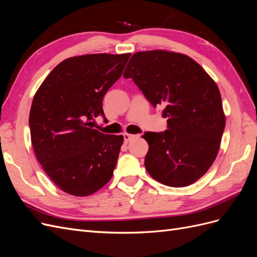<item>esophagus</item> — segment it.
<instances>
[{"label":"esophagus","mask_w":257,"mask_h":257,"mask_svg":"<svg viewBox=\"0 0 257 257\" xmlns=\"http://www.w3.org/2000/svg\"><path fill=\"white\" fill-rule=\"evenodd\" d=\"M123 137H124V142L128 143V142L131 141V139H133V138H135V137H138V135H131V134L125 133V134H123Z\"/></svg>","instance_id":"obj_1"}]
</instances>
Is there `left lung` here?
<instances>
[{
  "mask_svg": "<svg viewBox=\"0 0 257 257\" xmlns=\"http://www.w3.org/2000/svg\"><path fill=\"white\" fill-rule=\"evenodd\" d=\"M153 107H163L165 132H146L145 166L155 180L173 188L203 177L220 149L225 128L220 90L192 58L166 50L139 51L123 74Z\"/></svg>",
  "mask_w": 257,
  "mask_h": 257,
  "instance_id": "obj_1",
  "label": "left lung"
}]
</instances>
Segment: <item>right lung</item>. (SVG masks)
<instances>
[{
    "label": "right lung",
    "mask_w": 257,
    "mask_h": 257,
    "mask_svg": "<svg viewBox=\"0 0 257 257\" xmlns=\"http://www.w3.org/2000/svg\"><path fill=\"white\" fill-rule=\"evenodd\" d=\"M131 53L68 58L54 67L35 93L29 125L37 161L57 186L89 196L110 180L122 135L92 128L105 115L103 97L118 80Z\"/></svg>",
    "instance_id": "add662e5"
}]
</instances>
